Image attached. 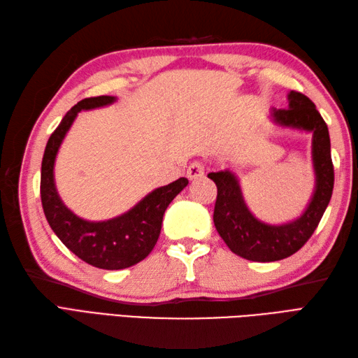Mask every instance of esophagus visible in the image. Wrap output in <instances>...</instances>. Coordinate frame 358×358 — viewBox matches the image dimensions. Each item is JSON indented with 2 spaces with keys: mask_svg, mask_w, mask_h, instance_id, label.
I'll return each instance as SVG.
<instances>
[{
  "mask_svg": "<svg viewBox=\"0 0 358 358\" xmlns=\"http://www.w3.org/2000/svg\"><path fill=\"white\" fill-rule=\"evenodd\" d=\"M204 171H206V167L201 162H192L187 167V177L191 180H199L204 177Z\"/></svg>",
  "mask_w": 358,
  "mask_h": 358,
  "instance_id": "34e87169",
  "label": "esophagus"
}]
</instances>
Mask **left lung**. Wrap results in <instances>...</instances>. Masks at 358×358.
<instances>
[{
    "instance_id": "8db88e82",
    "label": "left lung",
    "mask_w": 358,
    "mask_h": 358,
    "mask_svg": "<svg viewBox=\"0 0 358 358\" xmlns=\"http://www.w3.org/2000/svg\"><path fill=\"white\" fill-rule=\"evenodd\" d=\"M287 100V109L271 110L273 123L313 132L315 191L299 218L285 224H266L248 209L238 180L231 171L208 173L217 185L214 224L220 237L234 254L250 262L283 260L301 249L317 229L332 196L334 166L328 126L306 95L291 90Z\"/></svg>"
}]
</instances>
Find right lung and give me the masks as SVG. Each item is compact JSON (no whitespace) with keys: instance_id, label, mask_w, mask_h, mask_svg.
Listing matches in <instances>:
<instances>
[{"instance_id":"right-lung-1","label":"right lung","mask_w":358,"mask_h":358,"mask_svg":"<svg viewBox=\"0 0 358 358\" xmlns=\"http://www.w3.org/2000/svg\"><path fill=\"white\" fill-rule=\"evenodd\" d=\"M113 101L115 96H90L66 113L45 144L40 186L44 215L57 237L83 262L108 271L131 268L150 254L162 231L164 210L189 183L187 178L181 177L171 185L158 187L126 214L106 222H87L64 206L53 178L58 149L80 110L103 108Z\"/></svg>"}]
</instances>
